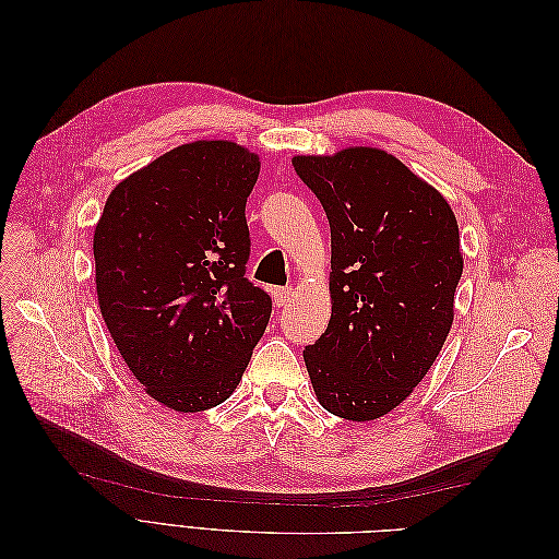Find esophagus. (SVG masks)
I'll use <instances>...</instances> for the list:
<instances>
[{"instance_id": "34e87169", "label": "esophagus", "mask_w": 559, "mask_h": 559, "mask_svg": "<svg viewBox=\"0 0 559 559\" xmlns=\"http://www.w3.org/2000/svg\"><path fill=\"white\" fill-rule=\"evenodd\" d=\"M292 296H294V289H292V286H275V289H273V300H275V306H277V308L286 306V302L292 300Z\"/></svg>"}]
</instances>
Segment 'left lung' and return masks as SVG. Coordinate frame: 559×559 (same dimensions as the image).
I'll return each instance as SVG.
<instances>
[{"mask_svg":"<svg viewBox=\"0 0 559 559\" xmlns=\"http://www.w3.org/2000/svg\"><path fill=\"white\" fill-rule=\"evenodd\" d=\"M292 163L331 226V319L302 349L312 389L343 419L384 417L429 373L452 329L460 226L448 200L382 148Z\"/></svg>","mask_w":559,"mask_h":559,"instance_id":"1","label":"left lung"}]
</instances>
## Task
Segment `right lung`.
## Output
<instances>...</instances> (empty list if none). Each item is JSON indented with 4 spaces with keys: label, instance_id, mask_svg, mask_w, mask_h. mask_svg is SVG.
<instances>
[{
    "label": "right lung",
    "instance_id": "add662e5",
    "mask_svg": "<svg viewBox=\"0 0 559 559\" xmlns=\"http://www.w3.org/2000/svg\"><path fill=\"white\" fill-rule=\"evenodd\" d=\"M249 148L198 140L109 193L93 235L99 312L146 394L177 413L224 403L240 384L273 300L245 277Z\"/></svg>",
    "mask_w": 559,
    "mask_h": 559
}]
</instances>
